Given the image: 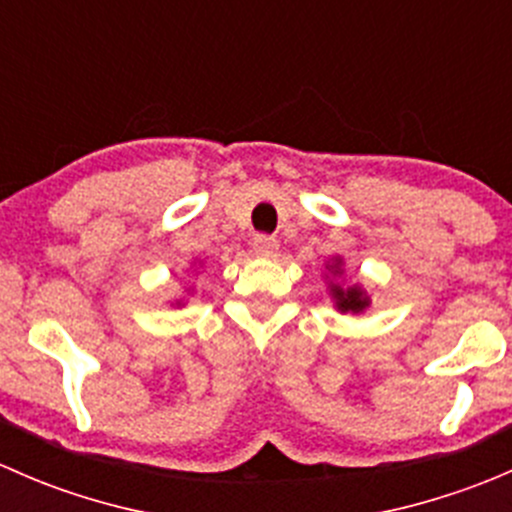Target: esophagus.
<instances>
[{
    "instance_id": "1",
    "label": "esophagus",
    "mask_w": 512,
    "mask_h": 512,
    "mask_svg": "<svg viewBox=\"0 0 512 512\" xmlns=\"http://www.w3.org/2000/svg\"><path fill=\"white\" fill-rule=\"evenodd\" d=\"M252 250H255L257 257H275L277 250H280V242L275 237L257 235L255 242H252Z\"/></svg>"
}]
</instances>
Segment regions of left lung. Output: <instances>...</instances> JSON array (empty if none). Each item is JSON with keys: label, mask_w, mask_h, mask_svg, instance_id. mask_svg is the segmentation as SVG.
<instances>
[{"label": "left lung", "mask_w": 512, "mask_h": 512, "mask_svg": "<svg viewBox=\"0 0 512 512\" xmlns=\"http://www.w3.org/2000/svg\"><path fill=\"white\" fill-rule=\"evenodd\" d=\"M332 272H334V275H342V260L334 262ZM332 297H334V304H337L339 312L359 314V312H364L366 307H369V297H366L364 289L356 287V285L344 289L342 285H334V282H332Z\"/></svg>", "instance_id": "left-lung-1"}]
</instances>
